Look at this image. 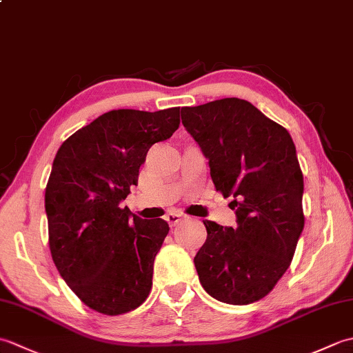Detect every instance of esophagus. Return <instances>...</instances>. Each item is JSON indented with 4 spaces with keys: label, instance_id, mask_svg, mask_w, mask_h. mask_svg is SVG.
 Here are the masks:
<instances>
[{
    "label": "esophagus",
    "instance_id": "obj_1",
    "mask_svg": "<svg viewBox=\"0 0 353 353\" xmlns=\"http://www.w3.org/2000/svg\"><path fill=\"white\" fill-rule=\"evenodd\" d=\"M165 220L168 221L170 226H176L177 223H181L183 220V215H181V214H168L167 216H165Z\"/></svg>",
    "mask_w": 353,
    "mask_h": 353
}]
</instances>
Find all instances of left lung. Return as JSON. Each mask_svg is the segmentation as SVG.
<instances>
[{
  "label": "left lung",
  "mask_w": 353,
  "mask_h": 353,
  "mask_svg": "<svg viewBox=\"0 0 353 353\" xmlns=\"http://www.w3.org/2000/svg\"><path fill=\"white\" fill-rule=\"evenodd\" d=\"M182 112V124L209 159L215 190L234 197L238 224L203 221L208 238L194 258L200 283L223 303H253L287 272L305 226L296 145L287 129L241 99Z\"/></svg>",
  "instance_id": "1"
}]
</instances>
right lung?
Returning a JSON list of instances; mask_svg holds the SVG:
<instances>
[{
    "label": "right lung",
    "mask_w": 353,
    "mask_h": 353,
    "mask_svg": "<svg viewBox=\"0 0 353 353\" xmlns=\"http://www.w3.org/2000/svg\"><path fill=\"white\" fill-rule=\"evenodd\" d=\"M181 108L110 110L66 139L45 188L52 261L89 308L119 316L152 290L165 220H142L119 203L138 183L148 148L181 124Z\"/></svg>",
    "instance_id": "right-lung-1"
}]
</instances>
